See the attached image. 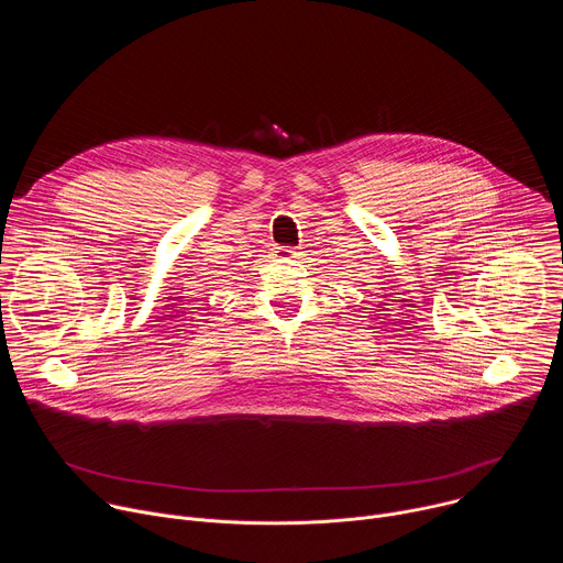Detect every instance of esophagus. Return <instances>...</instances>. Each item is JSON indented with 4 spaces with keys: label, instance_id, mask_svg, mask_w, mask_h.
I'll list each match as a JSON object with an SVG mask.
<instances>
[{
    "label": "esophagus",
    "instance_id": "obj_1",
    "mask_svg": "<svg viewBox=\"0 0 563 563\" xmlns=\"http://www.w3.org/2000/svg\"><path fill=\"white\" fill-rule=\"evenodd\" d=\"M276 256H278V258H285V261H291V258L298 256V252H296L294 247L283 245V247H276Z\"/></svg>",
    "mask_w": 563,
    "mask_h": 563
}]
</instances>
